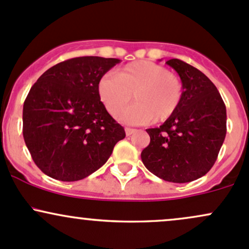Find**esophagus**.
<instances>
[{
	"mask_svg": "<svg viewBox=\"0 0 249 249\" xmlns=\"http://www.w3.org/2000/svg\"><path fill=\"white\" fill-rule=\"evenodd\" d=\"M124 130H125V134H127V135H132L133 133L136 132V129H134V128H129V127L125 128Z\"/></svg>",
	"mask_w": 249,
	"mask_h": 249,
	"instance_id": "34e87169",
	"label": "esophagus"
}]
</instances>
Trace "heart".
<instances>
[{
    "instance_id": "heart-1",
    "label": "heart",
    "mask_w": 249,
    "mask_h": 249,
    "mask_svg": "<svg viewBox=\"0 0 249 249\" xmlns=\"http://www.w3.org/2000/svg\"><path fill=\"white\" fill-rule=\"evenodd\" d=\"M98 95L111 115L117 114L131 100L136 104L117 117L127 124L162 122L177 111L183 100V83L165 66L147 60L130 63L98 82Z\"/></svg>"
}]
</instances>
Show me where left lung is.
Segmentation results:
<instances>
[{
  "mask_svg": "<svg viewBox=\"0 0 249 249\" xmlns=\"http://www.w3.org/2000/svg\"><path fill=\"white\" fill-rule=\"evenodd\" d=\"M183 83V100L160 127L147 129L151 141L141 152L147 170L172 183L207 175L217 159L227 133L226 104L217 88L198 69L170 59Z\"/></svg>",
  "mask_w": 249,
  "mask_h": 249,
  "instance_id": "8db88e82",
  "label": "left lung"
}]
</instances>
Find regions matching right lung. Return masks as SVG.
Here are the masks:
<instances>
[{
  "mask_svg": "<svg viewBox=\"0 0 249 249\" xmlns=\"http://www.w3.org/2000/svg\"><path fill=\"white\" fill-rule=\"evenodd\" d=\"M120 59L78 57L39 77L22 113V133L32 159L45 175L61 181L84 179L106 164L124 127L107 111L98 82Z\"/></svg>",
  "mask_w": 249,
  "mask_h": 249,
  "instance_id": "right-lung-1",
  "label": "right lung"
}]
</instances>
